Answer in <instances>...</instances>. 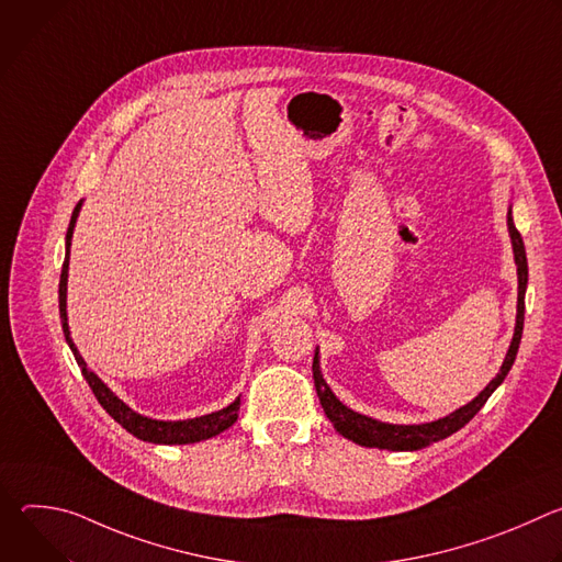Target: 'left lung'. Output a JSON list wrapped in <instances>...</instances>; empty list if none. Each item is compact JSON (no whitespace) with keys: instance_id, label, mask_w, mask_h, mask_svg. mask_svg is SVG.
I'll return each mask as SVG.
<instances>
[{"instance_id":"8db88e82","label":"left lung","mask_w":562,"mask_h":562,"mask_svg":"<svg viewBox=\"0 0 562 562\" xmlns=\"http://www.w3.org/2000/svg\"><path fill=\"white\" fill-rule=\"evenodd\" d=\"M507 228H509V237H512V249H514V262L518 267V304H516V327H514V338L512 345L507 349V356L503 360L501 371L496 373V378L480 391L471 403H467L464 407L456 409L453 414L438 418L434 423H423V425H391V423H382L369 416H362L353 409H349L347 405H342L340 400L336 397V393L331 391V386L327 384L323 369H319V351L315 347V356H313V382H315V391L319 397V405H323L327 418L331 420V425L336 427V431L340 436H345L347 440L360 445V447H375V449H389V451H418L425 449L438 440L449 438L451 434H456L458 429H462L480 409L485 407V403L490 400V395L503 384V380L507 378L518 347H520V338H522V325H525V291H527V254H525V245L522 237L514 224L512 217V206L507 211Z\"/></svg>"}]
</instances>
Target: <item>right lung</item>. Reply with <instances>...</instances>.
I'll return each instance as SVG.
<instances>
[{
    "instance_id": "obj_1",
    "label": "right lung",
    "mask_w": 562,
    "mask_h": 562,
    "mask_svg": "<svg viewBox=\"0 0 562 562\" xmlns=\"http://www.w3.org/2000/svg\"><path fill=\"white\" fill-rule=\"evenodd\" d=\"M82 211V200L77 202L72 215H70V224L66 231V256H64V265H61V276H59V317H61V329H64V338L79 364L82 369V375L87 378L89 386L93 389L98 403L106 409V414L120 423L128 434H133L135 438L144 440V442H153V445H191V442H200V440H209L222 431H226L235 420H237V412H239V397H235L233 403L220 412L200 416V418H189V420H155L148 416H142L137 412H133L124 400H120L102 380L95 371L89 369V364L85 362V358L79 356L72 338H70V329H68V313H66V286H68V260H70V239H72V231H75V222L77 215Z\"/></svg>"
}]
</instances>
